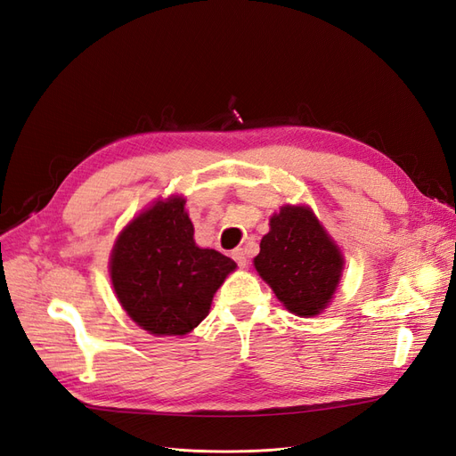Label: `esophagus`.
<instances>
[{"label":"esophagus","mask_w":456,"mask_h":456,"mask_svg":"<svg viewBox=\"0 0 456 456\" xmlns=\"http://www.w3.org/2000/svg\"><path fill=\"white\" fill-rule=\"evenodd\" d=\"M232 258L238 262V266H241V268L247 266V251L241 249V247H240V249H233L232 251Z\"/></svg>","instance_id":"1"}]
</instances>
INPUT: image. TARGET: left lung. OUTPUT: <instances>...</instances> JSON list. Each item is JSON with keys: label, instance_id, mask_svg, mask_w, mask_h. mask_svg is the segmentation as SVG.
I'll return each mask as SVG.
<instances>
[{"label": "left lung", "instance_id": "left-lung-1", "mask_svg": "<svg viewBox=\"0 0 456 456\" xmlns=\"http://www.w3.org/2000/svg\"><path fill=\"white\" fill-rule=\"evenodd\" d=\"M253 262L283 306L300 317L327 308L344 268L340 249L306 205H285L270 218Z\"/></svg>", "mask_w": 456, "mask_h": 456}]
</instances>
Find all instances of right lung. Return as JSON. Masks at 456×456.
<instances>
[{
    "instance_id": "add662e5",
    "label": "right lung",
    "mask_w": 456,
    "mask_h": 456,
    "mask_svg": "<svg viewBox=\"0 0 456 456\" xmlns=\"http://www.w3.org/2000/svg\"><path fill=\"white\" fill-rule=\"evenodd\" d=\"M186 200L171 196L134 216L110 255V278L131 320L156 337H183L209 314L236 262L194 241Z\"/></svg>"
}]
</instances>
